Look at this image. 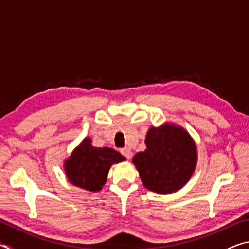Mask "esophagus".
Instances as JSON below:
<instances>
[{
	"label": "esophagus",
	"instance_id": "esophagus-1",
	"mask_svg": "<svg viewBox=\"0 0 249 249\" xmlns=\"http://www.w3.org/2000/svg\"><path fill=\"white\" fill-rule=\"evenodd\" d=\"M121 153H122V155L123 156H125L126 158L127 159H130L133 157V153H132V150H130L129 148H123L121 150Z\"/></svg>",
	"mask_w": 249,
	"mask_h": 249
}]
</instances>
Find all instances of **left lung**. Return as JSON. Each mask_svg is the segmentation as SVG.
Returning <instances> with one entry per match:
<instances>
[{
	"mask_svg": "<svg viewBox=\"0 0 249 249\" xmlns=\"http://www.w3.org/2000/svg\"><path fill=\"white\" fill-rule=\"evenodd\" d=\"M145 144L146 149L134 156L133 163L146 189L170 195L187 184L196 170L197 150L182 126L165 123L150 127Z\"/></svg>",
	"mask_w": 249,
	"mask_h": 249,
	"instance_id": "obj_1",
	"label": "left lung"
}]
</instances>
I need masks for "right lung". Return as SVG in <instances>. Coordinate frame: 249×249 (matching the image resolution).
Listing matches in <instances>:
<instances>
[{
  "label": "right lung",
  "mask_w": 249,
  "mask_h": 249,
  "mask_svg": "<svg viewBox=\"0 0 249 249\" xmlns=\"http://www.w3.org/2000/svg\"><path fill=\"white\" fill-rule=\"evenodd\" d=\"M126 160L119 151L109 147L92 146L86 137L65 160L64 168L69 182L83 190L98 192L107 182L109 168Z\"/></svg>",
  "instance_id": "right-lung-1"
}]
</instances>
